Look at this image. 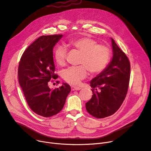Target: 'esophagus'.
I'll return each mask as SVG.
<instances>
[{"label":"esophagus","instance_id":"1","mask_svg":"<svg viewBox=\"0 0 151 151\" xmlns=\"http://www.w3.org/2000/svg\"><path fill=\"white\" fill-rule=\"evenodd\" d=\"M71 90H72V91H79V90H80L81 88H79V87L72 86L71 87Z\"/></svg>","mask_w":151,"mask_h":151}]
</instances>
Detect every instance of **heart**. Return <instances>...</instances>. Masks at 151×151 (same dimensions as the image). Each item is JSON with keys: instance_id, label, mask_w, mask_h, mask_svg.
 Instances as JSON below:
<instances>
[{"instance_id": "b5f03b06", "label": "heart", "mask_w": 151, "mask_h": 151, "mask_svg": "<svg viewBox=\"0 0 151 151\" xmlns=\"http://www.w3.org/2000/svg\"><path fill=\"white\" fill-rule=\"evenodd\" d=\"M69 45L81 52L79 66L71 67L62 73L63 80L72 85H78L88 75V70L92 73H99L104 70L110 60L111 52L105 45H97V42L89 37H81L71 40ZM67 48L59 46L54 50V58L57 64H65Z\"/></svg>"}]
</instances>
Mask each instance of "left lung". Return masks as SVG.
<instances>
[{"mask_svg":"<svg viewBox=\"0 0 151 151\" xmlns=\"http://www.w3.org/2000/svg\"><path fill=\"white\" fill-rule=\"evenodd\" d=\"M111 40L113 58L106 67L90 82L93 96L86 104L88 112L97 118L111 116L120 108L127 93L130 62Z\"/></svg>","mask_w":151,"mask_h":151,"instance_id":"left-lung-1","label":"left lung"}]
</instances>
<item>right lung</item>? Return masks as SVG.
<instances>
[{
  "instance_id": "add662e5",
  "label": "right lung",
  "mask_w": 151,
  "mask_h": 151,
  "mask_svg": "<svg viewBox=\"0 0 151 151\" xmlns=\"http://www.w3.org/2000/svg\"><path fill=\"white\" fill-rule=\"evenodd\" d=\"M62 35L40 37L24 52L18 67V80L29 106L45 117L57 114L65 105L70 86L62 83L52 90L48 82L58 76L54 73L53 48Z\"/></svg>"
}]
</instances>
